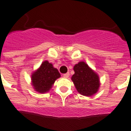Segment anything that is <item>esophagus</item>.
<instances>
[{"mask_svg":"<svg viewBox=\"0 0 131 131\" xmlns=\"http://www.w3.org/2000/svg\"><path fill=\"white\" fill-rule=\"evenodd\" d=\"M69 75H70V74H69V72H67V73L64 74H63V77H64V78H69Z\"/></svg>","mask_w":131,"mask_h":131,"instance_id":"34e87169","label":"esophagus"}]
</instances>
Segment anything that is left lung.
<instances>
[{
	"label": "left lung",
	"instance_id": "1",
	"mask_svg": "<svg viewBox=\"0 0 131 131\" xmlns=\"http://www.w3.org/2000/svg\"><path fill=\"white\" fill-rule=\"evenodd\" d=\"M74 74L71 77L78 92L85 96H92L97 92L100 86L98 74L84 61L74 66Z\"/></svg>",
	"mask_w": 131,
	"mask_h": 131
}]
</instances>
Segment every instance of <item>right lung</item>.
Instances as JSON below:
<instances>
[{
    "mask_svg": "<svg viewBox=\"0 0 131 131\" xmlns=\"http://www.w3.org/2000/svg\"><path fill=\"white\" fill-rule=\"evenodd\" d=\"M60 77L61 74L57 69L53 67V64L45 61L31 74V85L35 91L45 94L49 92L55 80Z\"/></svg>",
    "mask_w": 131,
    "mask_h": 131,
    "instance_id": "1",
    "label": "right lung"
}]
</instances>
